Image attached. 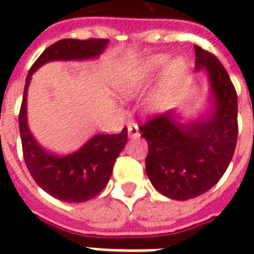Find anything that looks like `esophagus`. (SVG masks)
Masks as SVG:
<instances>
[{"mask_svg":"<svg viewBox=\"0 0 254 254\" xmlns=\"http://www.w3.org/2000/svg\"><path fill=\"white\" fill-rule=\"evenodd\" d=\"M127 128H128V136L130 138H138L139 136V128H138V126L135 123H130Z\"/></svg>","mask_w":254,"mask_h":254,"instance_id":"34e87169","label":"esophagus"}]
</instances>
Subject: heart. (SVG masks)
I'll list each match as a JSON object with an SVG mask.
<instances>
[{"mask_svg": "<svg viewBox=\"0 0 254 254\" xmlns=\"http://www.w3.org/2000/svg\"><path fill=\"white\" fill-rule=\"evenodd\" d=\"M167 61H168L167 56H153L149 60L145 61L139 68L126 73L123 78L120 79V83H119L120 93L124 97H131V95L138 93L143 86V83L146 82V79L152 73L159 71L160 68H163L167 64ZM185 68H186V64L182 59H176V60L172 61L168 66V71H167V82L168 83L178 82L185 72Z\"/></svg>", "mask_w": 254, "mask_h": 254, "instance_id": "obj_1", "label": "heart"}]
</instances>
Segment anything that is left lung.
I'll use <instances>...</instances> for the list:
<instances>
[{
  "label": "left lung",
  "mask_w": 254,
  "mask_h": 254,
  "mask_svg": "<svg viewBox=\"0 0 254 254\" xmlns=\"http://www.w3.org/2000/svg\"><path fill=\"white\" fill-rule=\"evenodd\" d=\"M195 71L206 69L213 97L208 118L178 123L174 111L139 127L147 142V178L168 198L186 201L212 189L224 175L238 138V98L226 68L215 55L194 45Z\"/></svg>",
  "instance_id": "8db88e82"
}]
</instances>
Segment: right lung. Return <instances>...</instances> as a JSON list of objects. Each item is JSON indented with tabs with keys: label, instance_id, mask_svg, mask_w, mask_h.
I'll return each mask as SVG.
<instances>
[{
	"label": "right lung",
	"instance_id": "add662e5",
	"mask_svg": "<svg viewBox=\"0 0 254 254\" xmlns=\"http://www.w3.org/2000/svg\"><path fill=\"white\" fill-rule=\"evenodd\" d=\"M108 39H61L50 45L28 71L19 113L23 157L32 179L45 191L65 202H84L101 193L112 175L113 164L127 143V127L120 134H98L76 152L57 156L45 150L27 126V89L39 66L55 60H87L101 55Z\"/></svg>",
	"mask_w": 254,
	"mask_h": 254
}]
</instances>
